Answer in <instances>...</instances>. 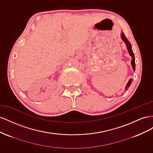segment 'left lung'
I'll return each instance as SVG.
<instances>
[{"label": "left lung", "mask_w": 153, "mask_h": 153, "mask_svg": "<svg viewBox=\"0 0 153 153\" xmlns=\"http://www.w3.org/2000/svg\"><path fill=\"white\" fill-rule=\"evenodd\" d=\"M121 38H122V40H123V42H125L126 45V47H127V49H128V52H129V55H130L131 56L132 60H131V63L133 69V71H135V61H134V53H133V52L132 49H131V47H131V43H129V42L128 41V39L126 38V37L125 36V35H124L123 33H122V34H121ZM132 81H133V80H132L131 79H130L129 80L127 85H126V86L125 89H128V88H129V86L131 85V84Z\"/></svg>", "instance_id": "left-lung-1"}]
</instances>
